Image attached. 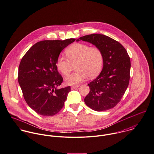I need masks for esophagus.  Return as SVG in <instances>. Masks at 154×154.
<instances>
[{
  "label": "esophagus",
  "mask_w": 154,
  "mask_h": 154,
  "mask_svg": "<svg viewBox=\"0 0 154 154\" xmlns=\"http://www.w3.org/2000/svg\"><path fill=\"white\" fill-rule=\"evenodd\" d=\"M79 87V85H73V86H71V90H73V89H74V88H77V87Z\"/></svg>",
  "instance_id": "esophagus-1"
}]
</instances>
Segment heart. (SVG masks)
<instances>
[{"instance_id":"heart-1","label":"heart","mask_w":154,"mask_h":154,"mask_svg":"<svg viewBox=\"0 0 154 154\" xmlns=\"http://www.w3.org/2000/svg\"><path fill=\"white\" fill-rule=\"evenodd\" d=\"M68 58L60 55L56 61L57 68L64 75H68L73 64L77 70L69 75L65 80L69 85H77L88 77L92 79L100 72L103 65V55L97 47L75 43L66 50Z\"/></svg>"}]
</instances>
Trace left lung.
Listing matches in <instances>:
<instances>
[{"mask_svg": "<svg viewBox=\"0 0 154 154\" xmlns=\"http://www.w3.org/2000/svg\"><path fill=\"white\" fill-rule=\"evenodd\" d=\"M99 48L103 55V67L100 74L88 85L90 92L85 98L91 109L102 112L113 108L124 95L130 79L131 60L119 42L104 35L94 34L80 37Z\"/></svg>", "mask_w": 154, "mask_h": 154, "instance_id": "8db88e82", "label": "left lung"}]
</instances>
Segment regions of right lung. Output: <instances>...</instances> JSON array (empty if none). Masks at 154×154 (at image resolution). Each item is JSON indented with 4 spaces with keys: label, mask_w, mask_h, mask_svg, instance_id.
<instances>
[{
    "label": "right lung",
    "mask_w": 154,
    "mask_h": 154,
    "mask_svg": "<svg viewBox=\"0 0 154 154\" xmlns=\"http://www.w3.org/2000/svg\"><path fill=\"white\" fill-rule=\"evenodd\" d=\"M75 40L39 41L21 60L18 82L26 102L39 115L51 116L64 106L71 88H58L63 79L57 70L56 61L61 52Z\"/></svg>",
    "instance_id": "obj_1"
}]
</instances>
